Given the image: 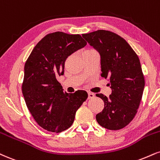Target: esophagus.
<instances>
[{"label":"esophagus","mask_w":160,"mask_h":160,"mask_svg":"<svg viewBox=\"0 0 160 160\" xmlns=\"http://www.w3.org/2000/svg\"><path fill=\"white\" fill-rule=\"evenodd\" d=\"M94 97H95V95H94V93H92V92H88V99L93 98Z\"/></svg>","instance_id":"esophagus-1"}]
</instances>
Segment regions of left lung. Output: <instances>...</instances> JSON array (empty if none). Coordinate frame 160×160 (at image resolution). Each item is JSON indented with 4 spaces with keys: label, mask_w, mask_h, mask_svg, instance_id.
Instances as JSON below:
<instances>
[{
    "label": "left lung",
    "mask_w": 160,
    "mask_h": 160,
    "mask_svg": "<svg viewBox=\"0 0 160 160\" xmlns=\"http://www.w3.org/2000/svg\"><path fill=\"white\" fill-rule=\"evenodd\" d=\"M101 57V77L109 82V98L97 94L104 108L96 115L101 127L120 130L133 119L142 100L145 79L138 56L124 38L107 30L82 34Z\"/></svg>",
    "instance_id": "left-lung-1"
}]
</instances>
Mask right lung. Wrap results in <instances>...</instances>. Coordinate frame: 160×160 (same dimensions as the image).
Returning <instances> with one entry per match:
<instances>
[{"mask_svg": "<svg viewBox=\"0 0 160 160\" xmlns=\"http://www.w3.org/2000/svg\"><path fill=\"white\" fill-rule=\"evenodd\" d=\"M86 44L79 34H48L38 42L25 63L23 95L32 116L48 131L60 132L70 128L77 110L87 99L84 90L64 92L57 80L64 74L68 56Z\"/></svg>", "mask_w": 160, "mask_h": 160, "instance_id": "obj_1", "label": "right lung"}]
</instances>
